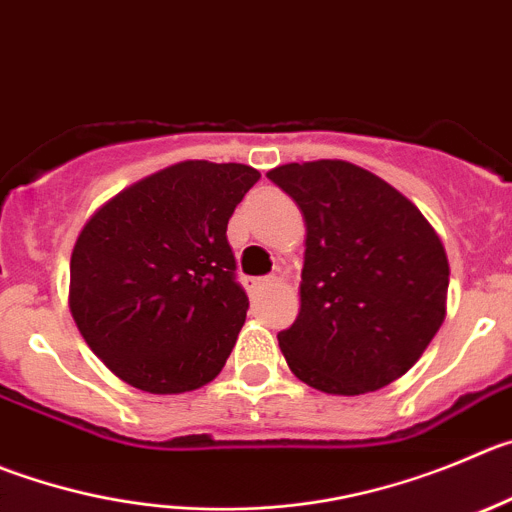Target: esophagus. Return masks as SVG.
<instances>
[{"instance_id": "1", "label": "esophagus", "mask_w": 512, "mask_h": 512, "mask_svg": "<svg viewBox=\"0 0 512 512\" xmlns=\"http://www.w3.org/2000/svg\"><path fill=\"white\" fill-rule=\"evenodd\" d=\"M270 283H272L270 278H250L247 280V288H250L252 293H260V290H265Z\"/></svg>"}]
</instances>
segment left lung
Masks as SVG:
<instances>
[{
    "mask_svg": "<svg viewBox=\"0 0 512 512\" xmlns=\"http://www.w3.org/2000/svg\"><path fill=\"white\" fill-rule=\"evenodd\" d=\"M305 219L300 313L278 333L290 371L326 394L358 396L407 374L447 310L450 265L404 194L348 161L267 171Z\"/></svg>",
    "mask_w": 512,
    "mask_h": 512,
    "instance_id": "obj_1",
    "label": "left lung"
}]
</instances>
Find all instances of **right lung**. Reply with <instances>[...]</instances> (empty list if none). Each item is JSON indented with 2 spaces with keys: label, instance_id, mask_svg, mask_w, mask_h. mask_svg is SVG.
Instances as JSON below:
<instances>
[{
  "label": "right lung",
  "instance_id": "add662e5",
  "mask_svg": "<svg viewBox=\"0 0 512 512\" xmlns=\"http://www.w3.org/2000/svg\"><path fill=\"white\" fill-rule=\"evenodd\" d=\"M257 179L245 164L181 161L88 219L70 257V313L118 379L184 394L227 364L250 308L227 222Z\"/></svg>",
  "mask_w": 512,
  "mask_h": 512
}]
</instances>
